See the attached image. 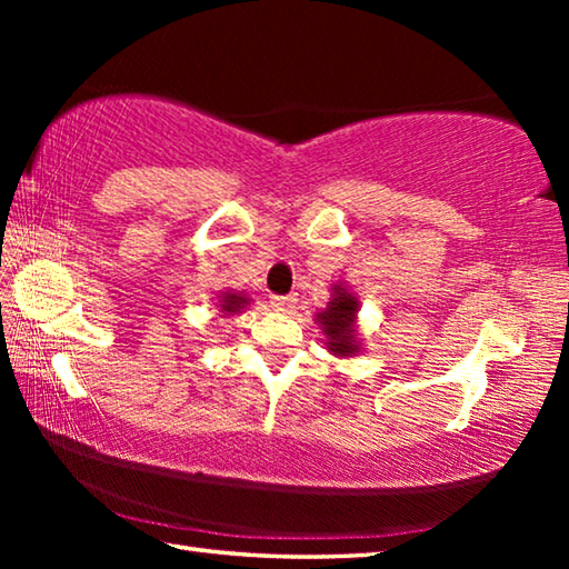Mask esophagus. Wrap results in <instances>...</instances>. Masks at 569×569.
Wrapping results in <instances>:
<instances>
[{
    "mask_svg": "<svg viewBox=\"0 0 569 569\" xmlns=\"http://www.w3.org/2000/svg\"><path fill=\"white\" fill-rule=\"evenodd\" d=\"M271 306L276 311H283V313H291L296 308V296H273L271 298Z\"/></svg>",
    "mask_w": 569,
    "mask_h": 569,
    "instance_id": "obj_1",
    "label": "esophagus"
}]
</instances>
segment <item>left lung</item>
<instances>
[{"label":"left lung","instance_id":"left-lung-1","mask_svg":"<svg viewBox=\"0 0 569 569\" xmlns=\"http://www.w3.org/2000/svg\"><path fill=\"white\" fill-rule=\"evenodd\" d=\"M356 313L359 301L346 291L343 286H333V296L321 313H316L326 333V349L333 356H356L359 341H356Z\"/></svg>","mask_w":569,"mask_h":569}]
</instances>
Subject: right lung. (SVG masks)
<instances>
[{
	"instance_id": "add662e5",
	"label": "right lung",
	"mask_w": 569,
	"mask_h": 569,
	"mask_svg": "<svg viewBox=\"0 0 569 569\" xmlns=\"http://www.w3.org/2000/svg\"><path fill=\"white\" fill-rule=\"evenodd\" d=\"M250 298H246L243 293H233V291H226L223 296H220V311L233 316L238 311H243V308L248 306Z\"/></svg>"
}]
</instances>
